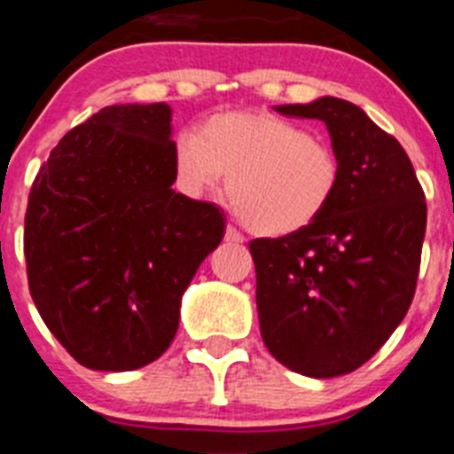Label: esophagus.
<instances>
[{"instance_id": "34e87169", "label": "esophagus", "mask_w": 454, "mask_h": 454, "mask_svg": "<svg viewBox=\"0 0 454 454\" xmlns=\"http://www.w3.org/2000/svg\"><path fill=\"white\" fill-rule=\"evenodd\" d=\"M224 240H227V243H231V246H240V243H243V234H240L236 227L227 224V230H224Z\"/></svg>"}]
</instances>
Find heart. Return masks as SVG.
I'll use <instances>...</instances> for the list:
<instances>
[{
  "label": "heart",
  "mask_w": 454,
  "mask_h": 454,
  "mask_svg": "<svg viewBox=\"0 0 454 454\" xmlns=\"http://www.w3.org/2000/svg\"><path fill=\"white\" fill-rule=\"evenodd\" d=\"M175 182L202 198L227 175V198L256 236H291L330 207L340 163L327 140L266 111H223L172 145Z\"/></svg>",
  "instance_id": "b5f03b06"
}]
</instances>
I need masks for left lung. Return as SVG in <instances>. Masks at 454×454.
<instances>
[{"label":"left lung","mask_w":454,"mask_h":454,"mask_svg":"<svg viewBox=\"0 0 454 454\" xmlns=\"http://www.w3.org/2000/svg\"><path fill=\"white\" fill-rule=\"evenodd\" d=\"M275 111L323 120L340 182L307 230L250 243L263 343L300 375H346L387 343L414 300L425 192L403 145L355 104L320 98Z\"/></svg>","instance_id":"obj_1"}]
</instances>
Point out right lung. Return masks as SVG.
I'll return each mask as SVG.
<instances>
[{"label": "right lung", "instance_id": "add662e5", "mask_svg": "<svg viewBox=\"0 0 454 454\" xmlns=\"http://www.w3.org/2000/svg\"><path fill=\"white\" fill-rule=\"evenodd\" d=\"M172 108L114 104L67 131L24 218L29 291L82 366L136 371L170 348L224 214L172 191Z\"/></svg>", "mask_w": 454, "mask_h": 454}]
</instances>
